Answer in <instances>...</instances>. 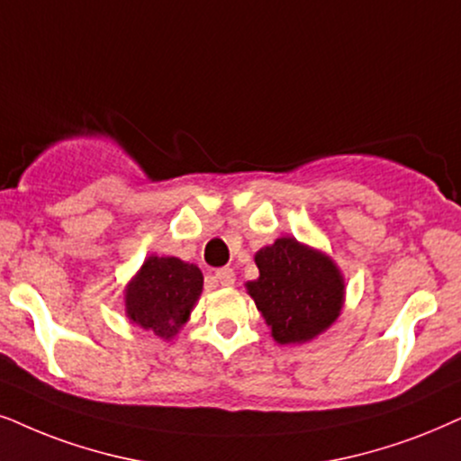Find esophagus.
I'll return each mask as SVG.
<instances>
[{"label":"esophagus","instance_id":"obj_1","mask_svg":"<svg viewBox=\"0 0 461 461\" xmlns=\"http://www.w3.org/2000/svg\"><path fill=\"white\" fill-rule=\"evenodd\" d=\"M214 281L223 285V287H231V285L236 283V274L231 267H219V270L214 272Z\"/></svg>","mask_w":461,"mask_h":461}]
</instances>
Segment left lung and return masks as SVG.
Returning a JSON list of instances; mask_svg holds the SVG:
<instances>
[{
  "mask_svg": "<svg viewBox=\"0 0 461 461\" xmlns=\"http://www.w3.org/2000/svg\"><path fill=\"white\" fill-rule=\"evenodd\" d=\"M259 278L247 294L278 345H304L328 331L345 306V276L323 250L281 236L255 253Z\"/></svg>",
  "mask_w": 461,
  "mask_h": 461,
  "instance_id": "8db88e82",
  "label": "left lung"
}]
</instances>
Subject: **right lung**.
Masks as SVG:
<instances>
[{"mask_svg": "<svg viewBox=\"0 0 461 461\" xmlns=\"http://www.w3.org/2000/svg\"><path fill=\"white\" fill-rule=\"evenodd\" d=\"M203 276L195 264L150 255L125 287V317L138 328L172 340L189 321L202 295Z\"/></svg>", "mask_w": 461, "mask_h": 461, "instance_id": "obj_1", "label": "right lung"}]
</instances>
